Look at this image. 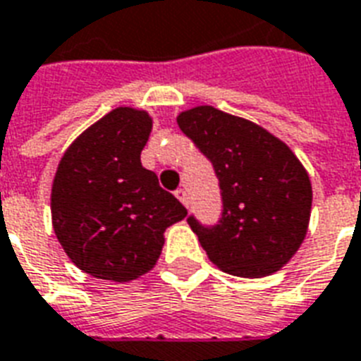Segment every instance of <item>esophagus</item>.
Instances as JSON below:
<instances>
[{
	"label": "esophagus",
	"mask_w": 361,
	"mask_h": 361,
	"mask_svg": "<svg viewBox=\"0 0 361 361\" xmlns=\"http://www.w3.org/2000/svg\"><path fill=\"white\" fill-rule=\"evenodd\" d=\"M175 195H177V200L180 201V203H183L184 207H190V197H188V194H186V190H177V192H175Z\"/></svg>",
	"instance_id": "1"
}]
</instances>
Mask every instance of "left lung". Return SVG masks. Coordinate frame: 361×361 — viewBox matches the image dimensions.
<instances>
[{
  "mask_svg": "<svg viewBox=\"0 0 361 361\" xmlns=\"http://www.w3.org/2000/svg\"><path fill=\"white\" fill-rule=\"evenodd\" d=\"M177 124L219 177V224L188 219L209 259L245 279L281 269L301 247L311 219V178L298 156L262 126L211 105L184 111Z\"/></svg>",
  "mask_w": 361,
  "mask_h": 361,
  "instance_id": "8db88e82",
  "label": "left lung"
}]
</instances>
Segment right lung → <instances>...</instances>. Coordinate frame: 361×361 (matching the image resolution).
<instances>
[{
    "instance_id": "obj_1",
    "label": "right lung",
    "mask_w": 361,
    "mask_h": 361,
    "mask_svg": "<svg viewBox=\"0 0 361 361\" xmlns=\"http://www.w3.org/2000/svg\"><path fill=\"white\" fill-rule=\"evenodd\" d=\"M152 118L116 107L63 152L56 169L52 228L69 259L103 281L130 282L149 273L164 231L188 211L141 166Z\"/></svg>"
}]
</instances>
